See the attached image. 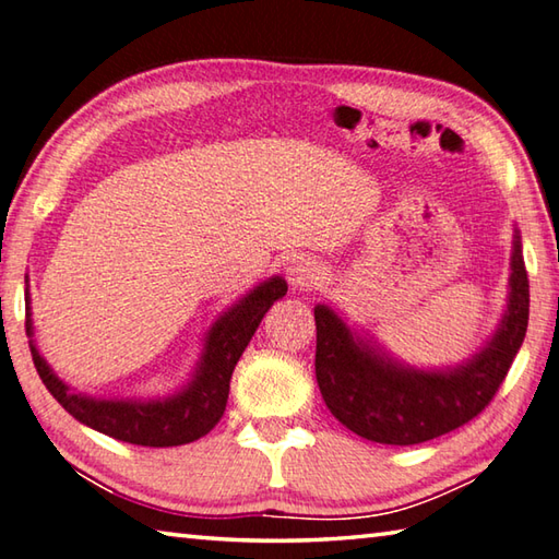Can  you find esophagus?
<instances>
[{
	"instance_id": "obj_1",
	"label": "esophagus",
	"mask_w": 559,
	"mask_h": 559,
	"mask_svg": "<svg viewBox=\"0 0 559 559\" xmlns=\"http://www.w3.org/2000/svg\"><path fill=\"white\" fill-rule=\"evenodd\" d=\"M288 283L296 288H312V283L320 278V269L310 259H296L288 266Z\"/></svg>"
}]
</instances>
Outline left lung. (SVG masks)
I'll return each mask as SVG.
<instances>
[{
	"instance_id": "1",
	"label": "left lung",
	"mask_w": 559,
	"mask_h": 559,
	"mask_svg": "<svg viewBox=\"0 0 559 559\" xmlns=\"http://www.w3.org/2000/svg\"><path fill=\"white\" fill-rule=\"evenodd\" d=\"M531 308V286L513 241L509 310L493 340L452 371L405 369L347 330L328 306L314 308V377L334 418L359 438L381 444H420L474 420L493 401L519 354Z\"/></svg>"
}]
</instances>
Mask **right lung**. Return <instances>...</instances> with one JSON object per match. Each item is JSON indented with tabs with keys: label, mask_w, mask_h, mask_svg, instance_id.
<instances>
[{
	"label": "right lung",
	"mask_w": 559,
	"mask_h": 559,
	"mask_svg": "<svg viewBox=\"0 0 559 559\" xmlns=\"http://www.w3.org/2000/svg\"><path fill=\"white\" fill-rule=\"evenodd\" d=\"M286 293V281L278 276L269 278L259 288H253L247 298H241L229 312L222 314L207 332L205 354H202L200 367L188 389L166 401H99L73 393L48 369L36 344L28 342V347H32L34 367L40 381L75 420L129 444L176 448V444H188L202 438L219 423L222 413L227 408L231 371L245 354L263 314ZM26 334L28 337L34 334L32 318H28V290Z\"/></svg>",
	"instance_id": "obj_1"
}]
</instances>
